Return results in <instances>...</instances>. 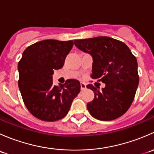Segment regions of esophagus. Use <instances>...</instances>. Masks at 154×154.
Segmentation results:
<instances>
[{
  "label": "esophagus",
  "mask_w": 154,
  "mask_h": 154,
  "mask_svg": "<svg viewBox=\"0 0 154 154\" xmlns=\"http://www.w3.org/2000/svg\"><path fill=\"white\" fill-rule=\"evenodd\" d=\"M86 88V85L84 83H80V89H81V91H83V90H85Z\"/></svg>",
  "instance_id": "esophagus-1"
}]
</instances>
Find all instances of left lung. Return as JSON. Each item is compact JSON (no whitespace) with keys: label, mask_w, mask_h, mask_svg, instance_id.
<instances>
[{"label":"left lung","mask_w":154,"mask_h":154,"mask_svg":"<svg viewBox=\"0 0 154 154\" xmlns=\"http://www.w3.org/2000/svg\"><path fill=\"white\" fill-rule=\"evenodd\" d=\"M75 46L93 58L91 77L105 83L100 91L87 85L94 97L87 103L88 112L100 121L118 119L128 110L139 85L136 57L122 42L107 36L74 40Z\"/></svg>","instance_id":"obj_1"}]
</instances>
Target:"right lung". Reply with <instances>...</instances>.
I'll list each match as a JSON object with an SVG mask.
<instances>
[{"label":"right lung","mask_w":154,"mask_h":154,"mask_svg":"<svg viewBox=\"0 0 154 154\" xmlns=\"http://www.w3.org/2000/svg\"><path fill=\"white\" fill-rule=\"evenodd\" d=\"M74 45L73 41L47 39L27 47L18 65V87L29 112L45 122H56L68 114L80 91L78 80L53 85L54 70L60 69Z\"/></svg>","instance_id":"obj_1"}]
</instances>
